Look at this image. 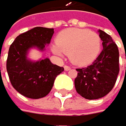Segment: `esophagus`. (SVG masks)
<instances>
[{"instance_id":"1","label":"esophagus","mask_w":126,"mask_h":126,"mask_svg":"<svg viewBox=\"0 0 126 126\" xmlns=\"http://www.w3.org/2000/svg\"><path fill=\"white\" fill-rule=\"evenodd\" d=\"M64 69H65V70H66V71H67V70H70L71 68H70V66L65 65V66H64Z\"/></svg>"}]
</instances>
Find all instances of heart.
Here are the masks:
<instances>
[{
	"label": "heart",
	"mask_w": 126,
	"mask_h": 126,
	"mask_svg": "<svg viewBox=\"0 0 126 126\" xmlns=\"http://www.w3.org/2000/svg\"><path fill=\"white\" fill-rule=\"evenodd\" d=\"M57 43L52 46L59 56L68 54L70 60L77 66H86L98 56L101 41L96 33L86 29L69 28L58 34Z\"/></svg>",
	"instance_id": "1"
}]
</instances>
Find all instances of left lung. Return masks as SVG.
<instances>
[{
  "instance_id": "8db88e82",
  "label": "left lung",
  "mask_w": 126,
  "mask_h": 126,
  "mask_svg": "<svg viewBox=\"0 0 126 126\" xmlns=\"http://www.w3.org/2000/svg\"><path fill=\"white\" fill-rule=\"evenodd\" d=\"M103 50L92 64L76 69V91L87 100H96L108 94L114 86L119 73V52L111 37L99 30Z\"/></svg>"
}]
</instances>
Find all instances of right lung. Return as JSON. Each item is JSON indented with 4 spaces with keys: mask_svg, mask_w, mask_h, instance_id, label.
<instances>
[{
    "mask_svg": "<svg viewBox=\"0 0 126 126\" xmlns=\"http://www.w3.org/2000/svg\"><path fill=\"white\" fill-rule=\"evenodd\" d=\"M53 33L52 28L37 26L19 34L10 46L6 63L8 77L13 88L26 97L40 99L47 96L57 75L64 70L48 58L32 62L26 57L33 47L43 51Z\"/></svg>",
    "mask_w": 126,
    "mask_h": 126,
    "instance_id": "right-lung-1",
    "label": "right lung"
}]
</instances>
